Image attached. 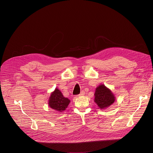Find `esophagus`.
<instances>
[{
    "mask_svg": "<svg viewBox=\"0 0 153 153\" xmlns=\"http://www.w3.org/2000/svg\"><path fill=\"white\" fill-rule=\"evenodd\" d=\"M85 95L84 91H82L81 93H80V94L78 95V96H79V97H81V96H83V95Z\"/></svg>",
    "mask_w": 153,
    "mask_h": 153,
    "instance_id": "1",
    "label": "esophagus"
}]
</instances>
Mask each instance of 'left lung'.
Masks as SVG:
<instances>
[{
  "label": "left lung",
  "instance_id": "1",
  "mask_svg": "<svg viewBox=\"0 0 153 153\" xmlns=\"http://www.w3.org/2000/svg\"><path fill=\"white\" fill-rule=\"evenodd\" d=\"M94 95V102L100 109L107 108L115 100L114 94L103 84H100L96 88Z\"/></svg>",
  "mask_w": 153,
  "mask_h": 153
}]
</instances>
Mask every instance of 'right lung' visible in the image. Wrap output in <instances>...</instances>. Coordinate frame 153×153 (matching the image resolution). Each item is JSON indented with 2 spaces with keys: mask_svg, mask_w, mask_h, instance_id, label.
I'll return each instance as SVG.
<instances>
[{
  "mask_svg": "<svg viewBox=\"0 0 153 153\" xmlns=\"http://www.w3.org/2000/svg\"><path fill=\"white\" fill-rule=\"evenodd\" d=\"M69 102L70 100L64 97L61 91L56 88L54 91L51 94L49 101H48V105L53 110L62 112L68 107Z\"/></svg>",
  "mask_w": 153,
  "mask_h": 153,
  "instance_id": "1",
  "label": "right lung"
}]
</instances>
